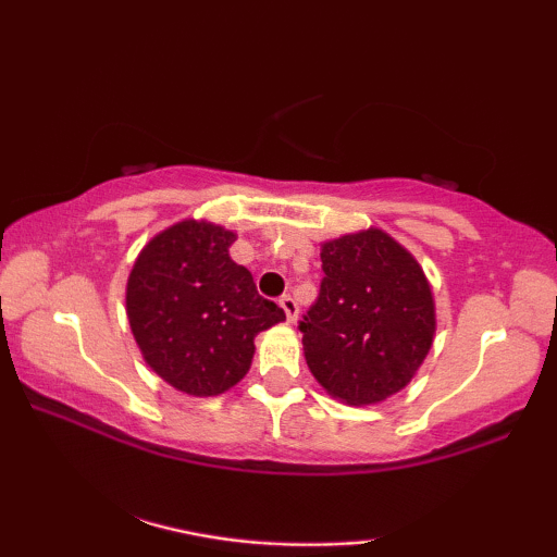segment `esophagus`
<instances>
[{
	"label": "esophagus",
	"mask_w": 557,
	"mask_h": 557,
	"mask_svg": "<svg viewBox=\"0 0 557 557\" xmlns=\"http://www.w3.org/2000/svg\"><path fill=\"white\" fill-rule=\"evenodd\" d=\"M278 304H281V309H284L286 311V319H288V322H296V319H299V304H296V299H294V296H281V299H278Z\"/></svg>",
	"instance_id": "34e87169"
}]
</instances>
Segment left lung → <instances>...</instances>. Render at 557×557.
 Listing matches in <instances>:
<instances>
[{
  "mask_svg": "<svg viewBox=\"0 0 557 557\" xmlns=\"http://www.w3.org/2000/svg\"><path fill=\"white\" fill-rule=\"evenodd\" d=\"M322 271L317 301L299 322L311 375L349 406L391 398L433 345L436 309L423 269L370 227L324 243Z\"/></svg>",
  "mask_w": 557,
  "mask_h": 557,
  "instance_id": "obj_1",
  "label": "left lung"
}]
</instances>
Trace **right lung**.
<instances>
[{"label": "right lung", "mask_w": 557, "mask_h": 557, "mask_svg": "<svg viewBox=\"0 0 557 557\" xmlns=\"http://www.w3.org/2000/svg\"><path fill=\"white\" fill-rule=\"evenodd\" d=\"M233 240L225 227L182 220L154 235L128 273L126 314L144 360L197 398L240 383L256 334L286 319L227 253Z\"/></svg>", "instance_id": "right-lung-1"}]
</instances>
